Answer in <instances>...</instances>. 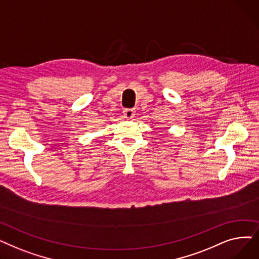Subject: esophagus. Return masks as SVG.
Instances as JSON below:
<instances>
[{
	"mask_svg": "<svg viewBox=\"0 0 259 259\" xmlns=\"http://www.w3.org/2000/svg\"><path fill=\"white\" fill-rule=\"evenodd\" d=\"M122 113H124V116L127 119H132L134 117V115H135L134 110H132V109H125V110L122 111Z\"/></svg>",
	"mask_w": 259,
	"mask_h": 259,
	"instance_id": "1",
	"label": "esophagus"
}]
</instances>
